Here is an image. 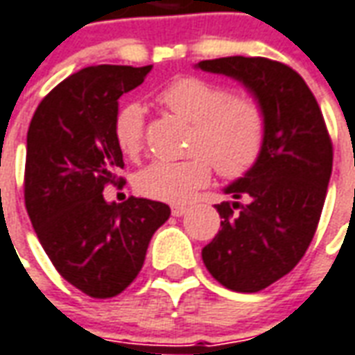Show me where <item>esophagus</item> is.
Wrapping results in <instances>:
<instances>
[{"label":"esophagus","instance_id":"obj_1","mask_svg":"<svg viewBox=\"0 0 355 355\" xmlns=\"http://www.w3.org/2000/svg\"><path fill=\"white\" fill-rule=\"evenodd\" d=\"M171 211H173L175 217H182V215L188 211V207H186V205H173V209H171Z\"/></svg>","mask_w":355,"mask_h":355}]
</instances>
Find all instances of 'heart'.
Listing matches in <instances>:
<instances>
[{
  "instance_id": "heart-1",
  "label": "heart",
  "mask_w": 355,
  "mask_h": 355,
  "mask_svg": "<svg viewBox=\"0 0 355 355\" xmlns=\"http://www.w3.org/2000/svg\"><path fill=\"white\" fill-rule=\"evenodd\" d=\"M159 98L175 115L194 125L190 152L196 155L146 165L135 178L140 194L159 202H186L209 182L211 163L219 175L229 178L246 175L257 163L267 130L265 113L257 101L232 96L225 86L196 76L171 83ZM113 135L126 155L142 150L144 111L138 103L130 101L119 109Z\"/></svg>"
}]
</instances>
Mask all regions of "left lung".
<instances>
[{
  "instance_id": "1",
  "label": "left lung",
  "mask_w": 355,
  "mask_h": 355,
  "mask_svg": "<svg viewBox=\"0 0 355 355\" xmlns=\"http://www.w3.org/2000/svg\"><path fill=\"white\" fill-rule=\"evenodd\" d=\"M196 69L240 83L265 113L263 152L246 175L225 186L234 202L215 205L220 230L202 250L215 281L234 292H259L296 267L315 234L333 144L315 96L290 67L236 55L200 61Z\"/></svg>"
}]
</instances>
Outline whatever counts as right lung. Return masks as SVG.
<instances>
[{"mask_svg":"<svg viewBox=\"0 0 355 355\" xmlns=\"http://www.w3.org/2000/svg\"><path fill=\"white\" fill-rule=\"evenodd\" d=\"M148 67L98 65L71 74L42 100L26 135L24 203L59 275L92 298H113L135 281L167 203L128 198L105 202L123 152L113 121L119 98Z\"/></svg>","mask_w":355,"mask_h":355,"instance_id":"obj_1","label":"right lung"}]
</instances>
